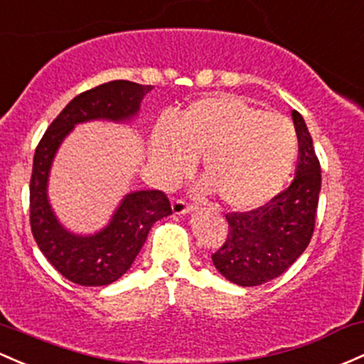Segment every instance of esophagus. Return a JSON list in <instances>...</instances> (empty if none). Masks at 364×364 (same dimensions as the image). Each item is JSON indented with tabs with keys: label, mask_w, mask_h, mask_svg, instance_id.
I'll return each mask as SVG.
<instances>
[{
	"label": "esophagus",
	"mask_w": 364,
	"mask_h": 364,
	"mask_svg": "<svg viewBox=\"0 0 364 364\" xmlns=\"http://www.w3.org/2000/svg\"><path fill=\"white\" fill-rule=\"evenodd\" d=\"M193 209H195L193 205H190L188 202L181 200V198H178V200L173 202V213L178 214V215L179 214H190Z\"/></svg>",
	"instance_id": "esophagus-1"
}]
</instances>
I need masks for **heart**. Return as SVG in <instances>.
I'll use <instances>...</instances> for the list:
<instances>
[{
	"mask_svg": "<svg viewBox=\"0 0 364 364\" xmlns=\"http://www.w3.org/2000/svg\"><path fill=\"white\" fill-rule=\"evenodd\" d=\"M297 150V134L285 117L221 93L191 102L178 121L159 122L149 155L164 185L193 169L202 155L205 190H214L231 209L250 210L282 191Z\"/></svg>",
	"mask_w": 364,
	"mask_h": 364,
	"instance_id": "obj_1",
	"label": "heart"
}]
</instances>
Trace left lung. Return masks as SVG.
<instances>
[{"label": "left lung", "instance_id": "8db88e82", "mask_svg": "<svg viewBox=\"0 0 364 364\" xmlns=\"http://www.w3.org/2000/svg\"><path fill=\"white\" fill-rule=\"evenodd\" d=\"M299 159L292 185L266 205L226 214V242L213 254L215 269L231 283L257 287L285 273L309 245L321 190V167L302 115L292 110Z\"/></svg>", "mask_w": 364, "mask_h": 364}]
</instances>
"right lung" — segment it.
I'll use <instances>...</instances> for the list:
<instances>
[{
	"instance_id": "obj_1",
	"label": "right lung",
	"mask_w": 364,
	"mask_h": 364,
	"mask_svg": "<svg viewBox=\"0 0 364 364\" xmlns=\"http://www.w3.org/2000/svg\"><path fill=\"white\" fill-rule=\"evenodd\" d=\"M154 86L110 81L77 95L50 124L34 154L31 176V230L39 250L62 277L82 287L110 285L129 269L150 228L171 214L169 198L159 190L124 195L107 226L93 235H79L58 221L48 181L55 155L77 124L90 121L131 122L141 100Z\"/></svg>"
}]
</instances>
